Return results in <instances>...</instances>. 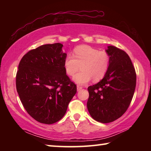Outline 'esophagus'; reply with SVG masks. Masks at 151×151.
<instances>
[{
  "label": "esophagus",
  "mask_w": 151,
  "mask_h": 151,
  "mask_svg": "<svg viewBox=\"0 0 151 151\" xmlns=\"http://www.w3.org/2000/svg\"><path fill=\"white\" fill-rule=\"evenodd\" d=\"M83 87H81L80 86H77V91H80Z\"/></svg>",
  "instance_id": "34e87169"
}]
</instances>
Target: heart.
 <instances>
[{"instance_id":"obj_1","label":"heart","mask_w":151,"mask_h":151,"mask_svg":"<svg viewBox=\"0 0 151 151\" xmlns=\"http://www.w3.org/2000/svg\"><path fill=\"white\" fill-rule=\"evenodd\" d=\"M111 65V56L105 50H99L88 45H81L73 50V56L68 55L64 60L66 73L74 76L73 81L79 85L87 84L92 78L99 81L104 77Z\"/></svg>"}]
</instances>
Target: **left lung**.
<instances>
[{
	"instance_id": "obj_1",
	"label": "left lung",
	"mask_w": 151,
	"mask_h": 151,
	"mask_svg": "<svg viewBox=\"0 0 151 151\" xmlns=\"http://www.w3.org/2000/svg\"><path fill=\"white\" fill-rule=\"evenodd\" d=\"M111 56L106 75L88 87L87 109L95 121L109 123L120 118L131 104L136 87L137 75L131 58L114 46L106 50Z\"/></svg>"
}]
</instances>
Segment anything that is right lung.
I'll return each mask as SVG.
<instances>
[{
  "label": "right lung",
  "instance_id": "right-lung-1",
  "mask_svg": "<svg viewBox=\"0 0 151 151\" xmlns=\"http://www.w3.org/2000/svg\"><path fill=\"white\" fill-rule=\"evenodd\" d=\"M63 47L60 43L40 46L24 55L19 65L17 93L27 112L40 123L60 121L76 93L64 68L66 54Z\"/></svg>",
  "mask_w": 151,
  "mask_h": 151
}]
</instances>
